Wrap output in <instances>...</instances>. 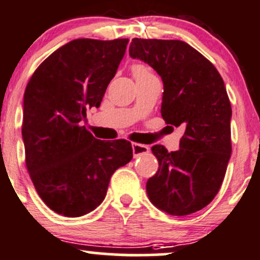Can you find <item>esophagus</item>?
<instances>
[{
    "label": "esophagus",
    "mask_w": 260,
    "mask_h": 260,
    "mask_svg": "<svg viewBox=\"0 0 260 260\" xmlns=\"http://www.w3.org/2000/svg\"><path fill=\"white\" fill-rule=\"evenodd\" d=\"M132 150H133V155L135 156H139L143 155V154H147L149 152V147L144 144H139V143H132Z\"/></svg>",
    "instance_id": "esophagus-1"
}]
</instances>
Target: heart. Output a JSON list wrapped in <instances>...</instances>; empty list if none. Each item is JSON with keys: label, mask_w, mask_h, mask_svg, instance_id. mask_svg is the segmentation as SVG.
<instances>
[{"label": "heart", "mask_w": 260, "mask_h": 260, "mask_svg": "<svg viewBox=\"0 0 260 260\" xmlns=\"http://www.w3.org/2000/svg\"><path fill=\"white\" fill-rule=\"evenodd\" d=\"M133 75H135L136 79L138 78H145V76H150L152 75V73H150L149 70L147 69V68L144 67V65H139L137 64L133 67Z\"/></svg>", "instance_id": "b5f03b06"}]
</instances>
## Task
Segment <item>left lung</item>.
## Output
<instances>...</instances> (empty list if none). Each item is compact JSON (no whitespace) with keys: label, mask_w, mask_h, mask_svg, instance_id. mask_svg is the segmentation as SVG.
<instances>
[{"label":"left lung","mask_w":260,"mask_h":260,"mask_svg":"<svg viewBox=\"0 0 260 260\" xmlns=\"http://www.w3.org/2000/svg\"><path fill=\"white\" fill-rule=\"evenodd\" d=\"M129 55L158 73L164 86L161 117L185 128L176 152L152 147L159 169L147 181L148 198L169 215H190L217 195L232 153L224 82L212 62L181 41L135 38Z\"/></svg>","instance_id":"obj_1"}]
</instances>
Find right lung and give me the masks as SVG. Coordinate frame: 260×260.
<instances>
[{"mask_svg": "<svg viewBox=\"0 0 260 260\" xmlns=\"http://www.w3.org/2000/svg\"><path fill=\"white\" fill-rule=\"evenodd\" d=\"M128 39H75L50 54L24 91L25 165L50 210L80 217L101 205L112 174L132 160L125 139L100 141L80 124L100 107Z\"/></svg>", "mask_w": 260, "mask_h": 260, "instance_id": "add662e5", "label": "right lung"}]
</instances>
